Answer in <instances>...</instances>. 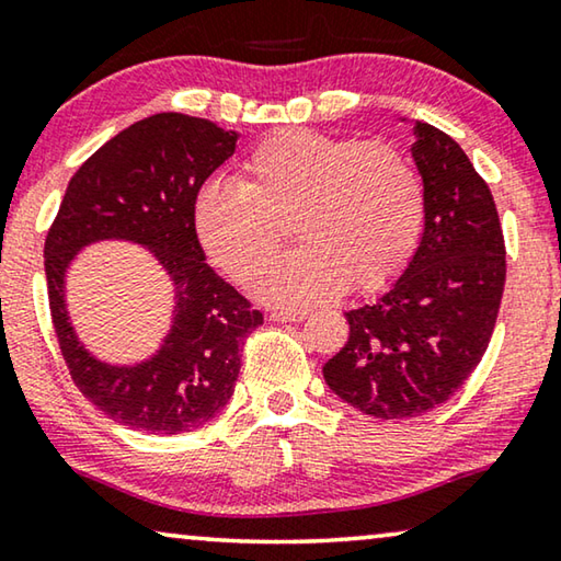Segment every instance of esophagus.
<instances>
[{
	"instance_id": "34e87169",
	"label": "esophagus",
	"mask_w": 561,
	"mask_h": 561,
	"mask_svg": "<svg viewBox=\"0 0 561 561\" xmlns=\"http://www.w3.org/2000/svg\"><path fill=\"white\" fill-rule=\"evenodd\" d=\"M272 322H301V319H307V312H287V309H274L270 314Z\"/></svg>"
}]
</instances>
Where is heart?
Instances as JSON below:
<instances>
[{"mask_svg":"<svg viewBox=\"0 0 561 561\" xmlns=\"http://www.w3.org/2000/svg\"><path fill=\"white\" fill-rule=\"evenodd\" d=\"M293 221L297 253L265 268ZM424 227V186L387 141L287 129L264 139L242 182H211L194 199V232L229 279L282 307H309L350 289L377 291L412 260Z\"/></svg>","mask_w":561,"mask_h":561,"instance_id":"heart-1","label":"heart"}]
</instances>
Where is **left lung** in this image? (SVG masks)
Listing matches in <instances>:
<instances>
[{"mask_svg":"<svg viewBox=\"0 0 561 561\" xmlns=\"http://www.w3.org/2000/svg\"><path fill=\"white\" fill-rule=\"evenodd\" d=\"M424 234L371 305L344 312L350 340L324 364L336 397L377 420L439 407L482 362L500 314L506 249L496 204L455 139L416 122Z\"/></svg>","mask_w":561,"mask_h":561,"instance_id":"left-lung-1","label":"left lung"}]
</instances>
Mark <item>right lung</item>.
<instances>
[{
  "instance_id": "right-lung-1",
  "label": "right lung",
  "mask_w": 561,
  "mask_h": 561,
  "mask_svg": "<svg viewBox=\"0 0 561 561\" xmlns=\"http://www.w3.org/2000/svg\"><path fill=\"white\" fill-rule=\"evenodd\" d=\"M234 145L237 131L190 114L135 122L77 169L47 232L44 272L61 357L79 392L129 430L180 434L217 416L234 392L242 344L264 322L260 309L204 262L194 232V199ZM100 238L152 248L175 284L173 332L137 368L94 360L68 324L66 266Z\"/></svg>"
}]
</instances>
